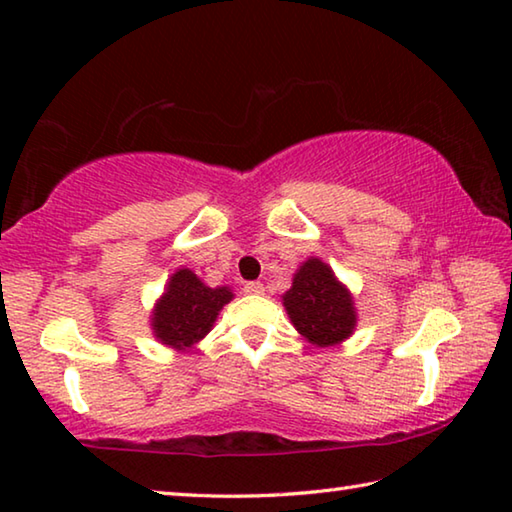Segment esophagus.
Returning <instances> with one entry per match:
<instances>
[{
  "instance_id": "obj_1",
  "label": "esophagus",
  "mask_w": 512,
  "mask_h": 512,
  "mask_svg": "<svg viewBox=\"0 0 512 512\" xmlns=\"http://www.w3.org/2000/svg\"><path fill=\"white\" fill-rule=\"evenodd\" d=\"M244 293H248V296H262L264 284L262 282H246L244 284Z\"/></svg>"
}]
</instances>
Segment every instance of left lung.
Segmentation results:
<instances>
[{"instance_id":"obj_1","label":"left lung","mask_w":512,"mask_h":512,"mask_svg":"<svg viewBox=\"0 0 512 512\" xmlns=\"http://www.w3.org/2000/svg\"><path fill=\"white\" fill-rule=\"evenodd\" d=\"M291 323L309 343L327 348L348 339L357 323L352 298L320 259H307L284 293Z\"/></svg>"}]
</instances>
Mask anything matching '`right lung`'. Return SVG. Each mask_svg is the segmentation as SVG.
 <instances>
[{
  "label": "right lung",
  "instance_id": "1",
  "mask_svg": "<svg viewBox=\"0 0 512 512\" xmlns=\"http://www.w3.org/2000/svg\"><path fill=\"white\" fill-rule=\"evenodd\" d=\"M230 300L228 287L210 289L189 268H180L169 280L167 293L153 314L155 336L171 348H189L210 332L219 311Z\"/></svg>",
  "mask_w": 512,
  "mask_h": 512
}]
</instances>
